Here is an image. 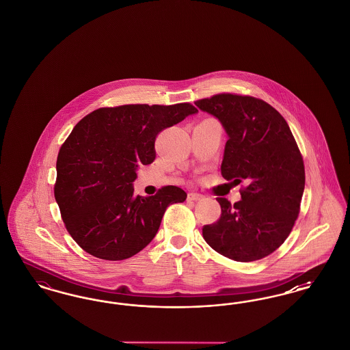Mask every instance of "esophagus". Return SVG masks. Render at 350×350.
I'll list each match as a JSON object with an SVG mask.
<instances>
[{"instance_id": "1", "label": "esophagus", "mask_w": 350, "mask_h": 350, "mask_svg": "<svg viewBox=\"0 0 350 350\" xmlns=\"http://www.w3.org/2000/svg\"><path fill=\"white\" fill-rule=\"evenodd\" d=\"M187 198L190 200H200L203 198V196L200 194V193H189V196H187Z\"/></svg>"}]
</instances>
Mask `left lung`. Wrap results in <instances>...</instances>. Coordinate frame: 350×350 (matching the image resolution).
I'll return each instance as SVG.
<instances>
[{"instance_id": "8db88e82", "label": "left lung", "mask_w": 350, "mask_h": 350, "mask_svg": "<svg viewBox=\"0 0 350 350\" xmlns=\"http://www.w3.org/2000/svg\"><path fill=\"white\" fill-rule=\"evenodd\" d=\"M194 103L228 133L223 178L247 183L239 202L217 198L221 214L203 226V239L234 261L261 260L282 245L299 215L306 174L298 144L284 118L265 100L219 93Z\"/></svg>"}]
</instances>
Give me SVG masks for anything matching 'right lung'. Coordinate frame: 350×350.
I'll list each match as a JSON object with an SVG mask.
<instances>
[{
  "mask_svg": "<svg viewBox=\"0 0 350 350\" xmlns=\"http://www.w3.org/2000/svg\"><path fill=\"white\" fill-rule=\"evenodd\" d=\"M198 110L191 103L122 105L83 117L56 161L55 200L73 240L109 261L133 257L159 231L169 204L186 200L167 185L154 196L133 197L136 169L154 161L157 135Z\"/></svg>",
  "mask_w": 350,
  "mask_h": 350,
  "instance_id": "obj_1",
  "label": "right lung"
}]
</instances>
